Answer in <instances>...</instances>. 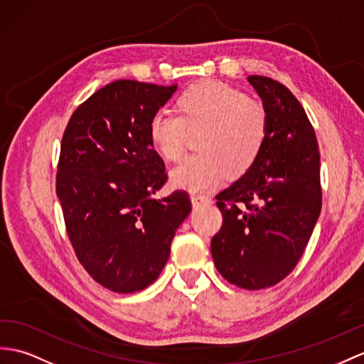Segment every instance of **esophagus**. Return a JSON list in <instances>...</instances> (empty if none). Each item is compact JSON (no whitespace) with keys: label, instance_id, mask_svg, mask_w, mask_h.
Here are the masks:
<instances>
[{"label":"esophagus","instance_id":"34e87169","mask_svg":"<svg viewBox=\"0 0 364 364\" xmlns=\"http://www.w3.org/2000/svg\"><path fill=\"white\" fill-rule=\"evenodd\" d=\"M191 203L194 207H200V205H207V203L211 202V199L205 194H198V193H191Z\"/></svg>","mask_w":364,"mask_h":364}]
</instances>
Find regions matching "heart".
I'll return each instance as SVG.
<instances>
[{
	"label": "heart",
	"mask_w": 364,
	"mask_h": 364,
	"mask_svg": "<svg viewBox=\"0 0 364 364\" xmlns=\"http://www.w3.org/2000/svg\"><path fill=\"white\" fill-rule=\"evenodd\" d=\"M176 114L156 112L148 125L151 146L165 161L183 154L188 131L199 153L173 168L171 182L190 191H207L227 174L241 176L255 165L267 139L269 119L259 103L223 82L207 80L188 86L176 99Z\"/></svg>",
	"instance_id": "b5f03b06"
}]
</instances>
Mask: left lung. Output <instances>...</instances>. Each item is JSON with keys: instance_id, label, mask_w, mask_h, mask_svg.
<instances>
[{"instance_id": "1", "label": "left lung", "mask_w": 364, "mask_h": 364, "mask_svg": "<svg viewBox=\"0 0 364 364\" xmlns=\"http://www.w3.org/2000/svg\"><path fill=\"white\" fill-rule=\"evenodd\" d=\"M269 119L249 171L220 191L223 228L211 239L218 272L232 284L272 287L295 269L321 213L320 153L307 114L284 85L250 75Z\"/></svg>"}]
</instances>
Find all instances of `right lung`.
Returning a JSON list of instances; mask_svg holds the SVG:
<instances>
[{"label": "right lung", "instance_id": "add662e5", "mask_svg": "<svg viewBox=\"0 0 364 364\" xmlns=\"http://www.w3.org/2000/svg\"><path fill=\"white\" fill-rule=\"evenodd\" d=\"M176 87L106 85L74 111L61 139L57 196L68 236L85 270L115 294L153 284L191 211L187 191L154 198L166 173L148 125Z\"/></svg>", "mask_w": 364, "mask_h": 364}]
</instances>
